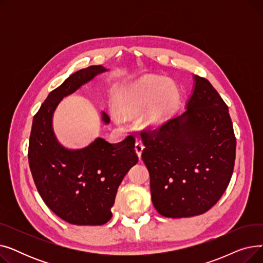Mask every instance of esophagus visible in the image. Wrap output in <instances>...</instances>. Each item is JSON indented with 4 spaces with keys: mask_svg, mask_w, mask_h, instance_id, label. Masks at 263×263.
Segmentation results:
<instances>
[{
    "mask_svg": "<svg viewBox=\"0 0 263 263\" xmlns=\"http://www.w3.org/2000/svg\"><path fill=\"white\" fill-rule=\"evenodd\" d=\"M143 149H144L143 143L141 141H136V143H135V151H136L137 156H139V158H141V156H142Z\"/></svg>",
    "mask_w": 263,
    "mask_h": 263,
    "instance_id": "esophagus-1",
    "label": "esophagus"
}]
</instances>
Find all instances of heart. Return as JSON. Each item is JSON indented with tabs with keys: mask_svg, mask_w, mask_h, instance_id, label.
<instances>
[{
	"mask_svg": "<svg viewBox=\"0 0 263 263\" xmlns=\"http://www.w3.org/2000/svg\"><path fill=\"white\" fill-rule=\"evenodd\" d=\"M114 101L117 110H112V115L116 121L122 122L124 118L144 110L142 123L148 128H157L171 117L178 101V91L166 79L146 77L121 85Z\"/></svg>",
	"mask_w": 263,
	"mask_h": 263,
	"instance_id": "1",
	"label": "heart"
}]
</instances>
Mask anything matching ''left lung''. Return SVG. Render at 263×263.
Listing matches in <instances>:
<instances>
[{"label": "left lung", "instance_id": "left-lung-1", "mask_svg": "<svg viewBox=\"0 0 263 263\" xmlns=\"http://www.w3.org/2000/svg\"><path fill=\"white\" fill-rule=\"evenodd\" d=\"M194 80L182 115L141 132L151 199L166 217L210 210L233 173L237 142L228 106L208 80L196 74Z\"/></svg>", "mask_w": 263, "mask_h": 263}]
</instances>
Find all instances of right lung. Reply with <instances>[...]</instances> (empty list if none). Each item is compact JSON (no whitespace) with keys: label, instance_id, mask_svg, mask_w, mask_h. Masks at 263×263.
Returning a JSON list of instances; mask_svg holds the SVG:
<instances>
[{"label":"right lung","instance_id":"add662e5","mask_svg":"<svg viewBox=\"0 0 263 263\" xmlns=\"http://www.w3.org/2000/svg\"><path fill=\"white\" fill-rule=\"evenodd\" d=\"M104 71L99 65L71 74L49 93L33 119L27 156L35 185L49 208L73 225L107 223L119 184L139 162L131 135L117 144L97 139L80 150L62 147L54 136L52 116L61 100ZM102 119L109 122L106 113Z\"/></svg>","mask_w":263,"mask_h":263}]
</instances>
